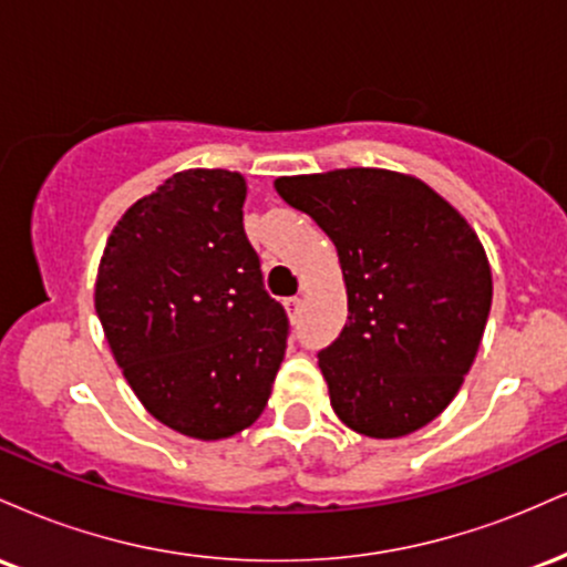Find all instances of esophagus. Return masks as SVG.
Segmentation results:
<instances>
[{"label":"esophagus","instance_id":"1","mask_svg":"<svg viewBox=\"0 0 567 567\" xmlns=\"http://www.w3.org/2000/svg\"><path fill=\"white\" fill-rule=\"evenodd\" d=\"M301 298L292 296V298H285V309H288L290 320H298V315H301Z\"/></svg>","mask_w":567,"mask_h":567}]
</instances>
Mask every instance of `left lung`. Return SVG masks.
<instances>
[{
  "instance_id": "left-lung-1",
  "label": "left lung",
  "mask_w": 567,
  "mask_h": 567,
  "mask_svg": "<svg viewBox=\"0 0 567 567\" xmlns=\"http://www.w3.org/2000/svg\"><path fill=\"white\" fill-rule=\"evenodd\" d=\"M279 197L333 239L349 317L320 368L330 405L365 437H405L451 405L491 315L477 234L424 181L349 167L277 178Z\"/></svg>"
}]
</instances>
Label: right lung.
Masks as SVG:
<instances>
[{"instance_id":"obj_1","label":"right lung","mask_w":567,"mask_h":567,"mask_svg":"<svg viewBox=\"0 0 567 567\" xmlns=\"http://www.w3.org/2000/svg\"><path fill=\"white\" fill-rule=\"evenodd\" d=\"M245 178L175 173L122 216L103 250L95 311L143 408L220 440L264 413L290 322L245 234Z\"/></svg>"}]
</instances>
